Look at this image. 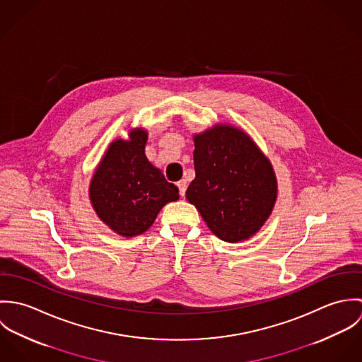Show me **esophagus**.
I'll return each instance as SVG.
<instances>
[{"mask_svg":"<svg viewBox=\"0 0 362 362\" xmlns=\"http://www.w3.org/2000/svg\"><path fill=\"white\" fill-rule=\"evenodd\" d=\"M177 187L180 189V195L181 197H185V191H187V181L185 180H181L177 182Z\"/></svg>","mask_w":362,"mask_h":362,"instance_id":"obj_1","label":"esophagus"}]
</instances>
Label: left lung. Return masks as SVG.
Masks as SVG:
<instances>
[{"label": "left lung", "instance_id": "left-lung-1", "mask_svg": "<svg viewBox=\"0 0 362 362\" xmlns=\"http://www.w3.org/2000/svg\"><path fill=\"white\" fill-rule=\"evenodd\" d=\"M195 180L187 199L226 243L257 234L277 198L272 163L241 129L217 124L194 136Z\"/></svg>", "mask_w": 362, "mask_h": 362}]
</instances>
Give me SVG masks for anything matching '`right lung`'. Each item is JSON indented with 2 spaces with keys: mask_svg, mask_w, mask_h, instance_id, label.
<instances>
[{
  "mask_svg": "<svg viewBox=\"0 0 362 362\" xmlns=\"http://www.w3.org/2000/svg\"><path fill=\"white\" fill-rule=\"evenodd\" d=\"M146 141L148 132L135 128L128 141L111 142L89 187L92 206L100 220L127 238L145 233L161 207L180 198L178 188L148 160Z\"/></svg>",
  "mask_w": 362,
  "mask_h": 362,
  "instance_id": "1",
  "label": "right lung"
}]
</instances>
